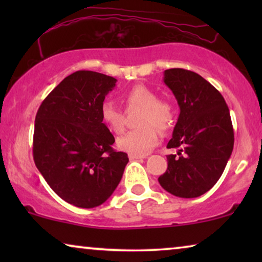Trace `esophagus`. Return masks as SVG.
<instances>
[{
    "mask_svg": "<svg viewBox=\"0 0 262 262\" xmlns=\"http://www.w3.org/2000/svg\"><path fill=\"white\" fill-rule=\"evenodd\" d=\"M145 155H136V154H130V155H128V159H130L131 161H134V160H139V159H145Z\"/></svg>",
    "mask_w": 262,
    "mask_h": 262,
    "instance_id": "1",
    "label": "esophagus"
}]
</instances>
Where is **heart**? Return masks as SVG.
Masks as SVG:
<instances>
[{
	"mask_svg": "<svg viewBox=\"0 0 262 262\" xmlns=\"http://www.w3.org/2000/svg\"><path fill=\"white\" fill-rule=\"evenodd\" d=\"M123 101L127 110L142 108L138 118L141 127L128 131L118 138L117 146L130 154H145L159 142V132L169 130L174 121L173 106L160 100L152 89L144 84H136L124 93ZM102 123L113 134L120 135L125 128V116L113 102H103L100 108Z\"/></svg>",
	"mask_w": 262,
	"mask_h": 262,
	"instance_id": "1",
	"label": "heart"
}]
</instances>
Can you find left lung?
<instances>
[{
	"label": "left lung",
	"instance_id": "8db88e82",
	"mask_svg": "<svg viewBox=\"0 0 262 262\" xmlns=\"http://www.w3.org/2000/svg\"><path fill=\"white\" fill-rule=\"evenodd\" d=\"M164 83L180 107L173 137L167 148L166 173L159 182L170 194L196 198L220 180L234 148V128L227 102L210 82L193 71L164 70Z\"/></svg>",
	"mask_w": 262,
	"mask_h": 262
}]
</instances>
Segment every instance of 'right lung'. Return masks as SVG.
Here are the masks:
<instances>
[{
    "instance_id": "add662e5",
    "label": "right lung",
    "mask_w": 262,
    "mask_h": 262,
    "mask_svg": "<svg viewBox=\"0 0 262 262\" xmlns=\"http://www.w3.org/2000/svg\"><path fill=\"white\" fill-rule=\"evenodd\" d=\"M112 76L78 70L44 99L35 116L33 159L57 195L83 209L101 205L119 185L126 152L112 148L113 135L100 108L116 87Z\"/></svg>"
}]
</instances>
